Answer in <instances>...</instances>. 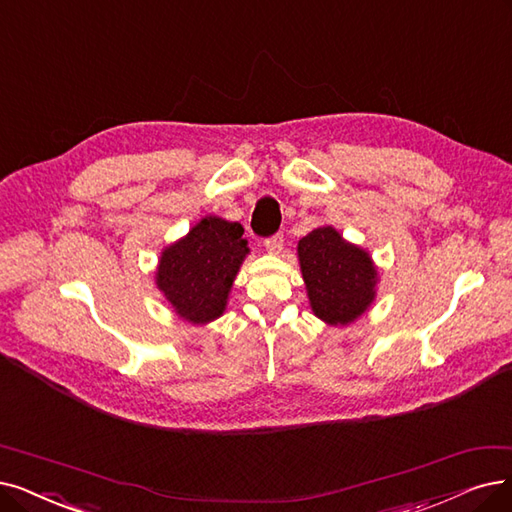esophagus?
Returning <instances> with one entry per match:
<instances>
[{
	"label": "esophagus",
	"mask_w": 512,
	"mask_h": 512,
	"mask_svg": "<svg viewBox=\"0 0 512 512\" xmlns=\"http://www.w3.org/2000/svg\"><path fill=\"white\" fill-rule=\"evenodd\" d=\"M264 248H267L269 254H275V256H277V254L283 250V235L277 233V235H273V237H269V239H264Z\"/></svg>",
	"instance_id": "esophagus-1"
}]
</instances>
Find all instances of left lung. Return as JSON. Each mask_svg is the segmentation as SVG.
I'll use <instances>...</instances> for the list:
<instances>
[{
    "mask_svg": "<svg viewBox=\"0 0 512 512\" xmlns=\"http://www.w3.org/2000/svg\"><path fill=\"white\" fill-rule=\"evenodd\" d=\"M300 273L311 311L327 325L357 321L376 300L378 267L370 252L323 224L298 241Z\"/></svg>",
    "mask_w": 512,
    "mask_h": 512,
    "instance_id": "left-lung-1",
    "label": "left lung"
}]
</instances>
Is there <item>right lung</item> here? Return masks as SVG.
<instances>
[{
  "label": "right lung",
  "instance_id": "add662e5",
  "mask_svg": "<svg viewBox=\"0 0 512 512\" xmlns=\"http://www.w3.org/2000/svg\"><path fill=\"white\" fill-rule=\"evenodd\" d=\"M241 235L239 222L206 216L161 250L155 285L182 321L206 325L227 311L233 281L250 254Z\"/></svg>",
  "mask_w": 512,
  "mask_h": 512
}]
</instances>
